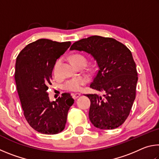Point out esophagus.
<instances>
[{
	"label": "esophagus",
	"instance_id": "obj_1",
	"mask_svg": "<svg viewBox=\"0 0 159 159\" xmlns=\"http://www.w3.org/2000/svg\"><path fill=\"white\" fill-rule=\"evenodd\" d=\"M80 96V93H75V94H73V98H74V99H77L78 98H79Z\"/></svg>",
	"mask_w": 159,
	"mask_h": 159
}]
</instances>
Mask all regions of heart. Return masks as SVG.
Listing matches in <instances>:
<instances>
[{"label":"heart","mask_w":159,"mask_h":159,"mask_svg":"<svg viewBox=\"0 0 159 159\" xmlns=\"http://www.w3.org/2000/svg\"><path fill=\"white\" fill-rule=\"evenodd\" d=\"M71 60L72 64L74 66L79 65V64H84L85 66L86 64V59L84 56L80 54H75V55H72L71 57ZM61 61L62 59L59 58L58 60L55 61V65L53 67V73L55 76L58 75V70L60 68V66L61 65ZM86 83V80L83 78L79 77V78H74V79H71L64 83V87L66 90H71V91H78L81 88V86L84 85Z\"/></svg>","instance_id":"heart-1"}]
</instances>
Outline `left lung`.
Wrapping results in <instances>:
<instances>
[{
    "mask_svg": "<svg viewBox=\"0 0 159 159\" xmlns=\"http://www.w3.org/2000/svg\"><path fill=\"white\" fill-rule=\"evenodd\" d=\"M70 50L89 54L98 66L90 88L105 94L86 95L90 100V122L102 130L119 127L130 114L138 80L130 50L111 38L93 36L75 42Z\"/></svg>",
    "mask_w": 159,
    "mask_h": 159,
    "instance_id": "8db88e82",
    "label": "left lung"
}]
</instances>
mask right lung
Masks as SVG:
<instances>
[{"label":"right lung","mask_w":159,"mask_h":159,"mask_svg":"<svg viewBox=\"0 0 159 159\" xmlns=\"http://www.w3.org/2000/svg\"><path fill=\"white\" fill-rule=\"evenodd\" d=\"M71 44L39 39L26 45L16 60L15 79L24 115L31 127L42 134L62 131L74 102L69 93L51 102L47 92L55 61Z\"/></svg>","instance_id":"add662e5"}]
</instances>
